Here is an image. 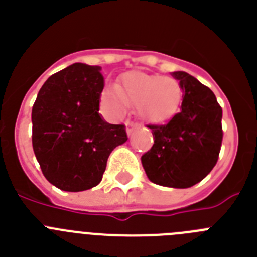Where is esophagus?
Masks as SVG:
<instances>
[{
	"label": "esophagus",
	"mask_w": 257,
	"mask_h": 257,
	"mask_svg": "<svg viewBox=\"0 0 257 257\" xmlns=\"http://www.w3.org/2000/svg\"><path fill=\"white\" fill-rule=\"evenodd\" d=\"M135 126H138V123H135V122H130V121L126 122V131H127V134H128V135L133 133V128Z\"/></svg>",
	"instance_id": "34e87169"
}]
</instances>
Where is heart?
Here are the masks:
<instances>
[{
  "instance_id": "b5f03b06",
  "label": "heart",
  "mask_w": 257,
  "mask_h": 257,
  "mask_svg": "<svg viewBox=\"0 0 257 257\" xmlns=\"http://www.w3.org/2000/svg\"><path fill=\"white\" fill-rule=\"evenodd\" d=\"M181 99L183 88L176 79L142 72L124 74L121 88L108 86L101 94V103L113 114H123L130 104L136 106L140 117L154 123L174 117Z\"/></svg>"
}]
</instances>
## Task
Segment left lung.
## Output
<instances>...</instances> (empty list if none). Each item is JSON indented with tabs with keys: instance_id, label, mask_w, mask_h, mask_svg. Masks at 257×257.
Masks as SVG:
<instances>
[{
	"instance_id": "left-lung-1",
	"label": "left lung",
	"mask_w": 257,
	"mask_h": 257,
	"mask_svg": "<svg viewBox=\"0 0 257 257\" xmlns=\"http://www.w3.org/2000/svg\"><path fill=\"white\" fill-rule=\"evenodd\" d=\"M183 88L181 110L165 124H149L154 144L142 156L149 180L169 188H190L215 167L222 143V109L207 86L185 72H174Z\"/></svg>"
}]
</instances>
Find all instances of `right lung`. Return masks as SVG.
Instances as JSON below:
<instances>
[{
  "label": "right lung",
  "instance_id": "right-lung-1",
  "mask_svg": "<svg viewBox=\"0 0 257 257\" xmlns=\"http://www.w3.org/2000/svg\"><path fill=\"white\" fill-rule=\"evenodd\" d=\"M100 67L74 63L49 77L32 108V145L45 178L65 192L103 179L109 154L127 140L124 124L99 114Z\"/></svg>",
  "mask_w": 257,
  "mask_h": 257
}]
</instances>
